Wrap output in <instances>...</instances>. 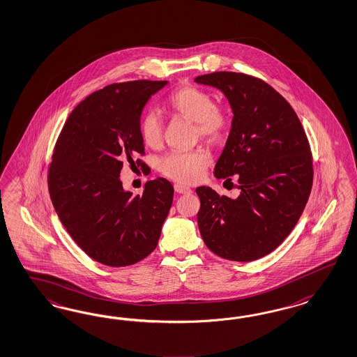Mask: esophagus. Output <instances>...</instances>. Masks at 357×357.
<instances>
[{
	"mask_svg": "<svg viewBox=\"0 0 357 357\" xmlns=\"http://www.w3.org/2000/svg\"><path fill=\"white\" fill-rule=\"evenodd\" d=\"M174 192L178 194H186L190 193L192 190H190V188H188V186H183L181 183H176L174 185Z\"/></svg>",
	"mask_w": 357,
	"mask_h": 357,
	"instance_id": "1",
	"label": "esophagus"
}]
</instances>
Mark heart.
Wrapping results in <instances>:
<instances>
[{
    "label": "heart",
    "mask_w": 357,
    "mask_h": 357,
    "mask_svg": "<svg viewBox=\"0 0 357 357\" xmlns=\"http://www.w3.org/2000/svg\"><path fill=\"white\" fill-rule=\"evenodd\" d=\"M171 111L185 120L193 121L195 138H204L213 144L225 142L232 129V113L225 104L215 102L211 92L183 84L168 98ZM139 134L144 144L158 149L164 138V125L160 116L147 109L139 117ZM211 163V153L198 147L192 151L165 153L158 162V169L168 178L181 183L199 181Z\"/></svg>",
    "instance_id": "heart-1"
}]
</instances>
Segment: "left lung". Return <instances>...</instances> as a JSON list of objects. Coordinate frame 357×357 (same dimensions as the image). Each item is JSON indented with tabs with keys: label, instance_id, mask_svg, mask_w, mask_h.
Returning a JSON list of instances; mask_svg holds the SVG:
<instances>
[{
	"label": "left lung",
	"instance_id": "8db88e82",
	"mask_svg": "<svg viewBox=\"0 0 357 357\" xmlns=\"http://www.w3.org/2000/svg\"><path fill=\"white\" fill-rule=\"evenodd\" d=\"M223 91L234 111L215 177L237 180L240 195L211 188L195 192L206 246L219 257L249 262L275 250L305 208L313 185V159L305 130L291 104L268 83L244 73L215 72L195 78Z\"/></svg>",
	"mask_w": 357,
	"mask_h": 357
}]
</instances>
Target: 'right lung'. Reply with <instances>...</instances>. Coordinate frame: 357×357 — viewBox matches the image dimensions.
I'll return each instance as SVG.
<instances>
[{"label":"right lung","instance_id":"1","mask_svg":"<svg viewBox=\"0 0 357 357\" xmlns=\"http://www.w3.org/2000/svg\"><path fill=\"white\" fill-rule=\"evenodd\" d=\"M167 81L113 83L92 92L68 117L54 144L48 190L62 225L82 250L102 265L130 266L156 248L174 199L163 177L142 194L125 192L123 163L146 168L139 117Z\"/></svg>","mask_w":357,"mask_h":357}]
</instances>
